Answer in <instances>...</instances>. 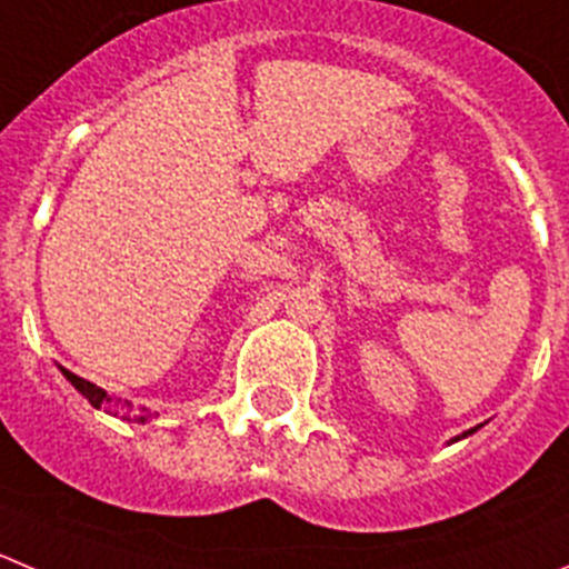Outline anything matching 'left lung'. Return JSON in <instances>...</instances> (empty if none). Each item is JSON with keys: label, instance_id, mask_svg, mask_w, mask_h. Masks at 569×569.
Instances as JSON below:
<instances>
[{"label": "left lung", "instance_id": "1", "mask_svg": "<svg viewBox=\"0 0 569 569\" xmlns=\"http://www.w3.org/2000/svg\"><path fill=\"white\" fill-rule=\"evenodd\" d=\"M475 430H478V427H472V430H467V432H463V436H458V438H467V436H472ZM458 438H456V441H458Z\"/></svg>", "mask_w": 569, "mask_h": 569}]
</instances>
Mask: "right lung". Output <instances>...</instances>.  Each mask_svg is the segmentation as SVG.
<instances>
[{
  "instance_id": "right-lung-1",
  "label": "right lung",
  "mask_w": 569,
  "mask_h": 569,
  "mask_svg": "<svg viewBox=\"0 0 569 569\" xmlns=\"http://www.w3.org/2000/svg\"><path fill=\"white\" fill-rule=\"evenodd\" d=\"M63 371V377H67L69 382H72L74 388H78L80 393H83L86 399H89L91 405H94V408H100V405H108V413H113L117 416V408H119V402H122V399H117V402H113L111 397H108L106 391H102V388H97L94 382H89V380H83V377H78V375H72V371H67V369H61ZM128 408H131V402H126ZM150 416V413H148ZM148 416H133V419L139 421V425H144V421H148ZM122 419H128L131 421V416H122Z\"/></svg>"
}]
</instances>
